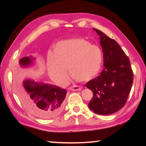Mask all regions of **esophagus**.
I'll use <instances>...</instances> for the list:
<instances>
[{
    "label": "esophagus",
    "mask_w": 146,
    "mask_h": 146,
    "mask_svg": "<svg viewBox=\"0 0 146 146\" xmlns=\"http://www.w3.org/2000/svg\"><path fill=\"white\" fill-rule=\"evenodd\" d=\"M82 87L80 86H77V85H74V86H72L69 88L70 90H73V91H80L82 90Z\"/></svg>",
    "instance_id": "34e87169"
}]
</instances>
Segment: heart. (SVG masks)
<instances>
[{
  "mask_svg": "<svg viewBox=\"0 0 146 146\" xmlns=\"http://www.w3.org/2000/svg\"><path fill=\"white\" fill-rule=\"evenodd\" d=\"M103 62V53L97 45L83 38L58 42L54 53H48L46 65L49 75L60 84L66 82L68 73L78 81H88L98 74Z\"/></svg>",
  "mask_w": 146,
  "mask_h": 146,
  "instance_id": "b5f03b06",
  "label": "heart"
}]
</instances>
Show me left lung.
Listing matches in <instances>:
<instances>
[{"instance_id": "8db88e82", "label": "left lung", "mask_w": 146, "mask_h": 146, "mask_svg": "<svg viewBox=\"0 0 146 146\" xmlns=\"http://www.w3.org/2000/svg\"><path fill=\"white\" fill-rule=\"evenodd\" d=\"M93 29L100 36L104 68L86 83L93 93L88 107L93 113L108 115L125 105L133 82V72L128 57L118 43L100 30Z\"/></svg>"}]
</instances>
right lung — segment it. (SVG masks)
Here are the masks:
<instances>
[{"label": "right lung", "instance_id": "1", "mask_svg": "<svg viewBox=\"0 0 146 146\" xmlns=\"http://www.w3.org/2000/svg\"><path fill=\"white\" fill-rule=\"evenodd\" d=\"M22 68L35 67L36 58L26 56L19 60ZM15 85L18 96L26 108L36 116L42 119L56 117L62 111L66 90L64 88L36 82L31 78H25L21 81L18 75L15 77Z\"/></svg>", "mask_w": 146, "mask_h": 146}]
</instances>
